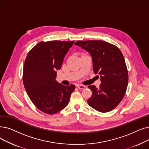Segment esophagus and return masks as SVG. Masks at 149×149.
I'll return each instance as SVG.
<instances>
[{"instance_id":"34e87169","label":"esophagus","mask_w":149,"mask_h":149,"mask_svg":"<svg viewBox=\"0 0 149 149\" xmlns=\"http://www.w3.org/2000/svg\"><path fill=\"white\" fill-rule=\"evenodd\" d=\"M77 87L80 89H85L86 88V86L82 85H77Z\"/></svg>"}]
</instances>
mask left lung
Segmentation results:
<instances>
[{"instance_id": "left-lung-1", "label": "left lung", "mask_w": 149, "mask_h": 149, "mask_svg": "<svg viewBox=\"0 0 149 149\" xmlns=\"http://www.w3.org/2000/svg\"><path fill=\"white\" fill-rule=\"evenodd\" d=\"M92 57L94 72L100 75L101 84L97 88L88 86L92 96L88 105L102 113L110 111L117 107L125 94L128 85L127 68L120 49L100 40L78 41L75 42Z\"/></svg>"}]
</instances>
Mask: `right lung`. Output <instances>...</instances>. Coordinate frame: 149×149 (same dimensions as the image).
I'll use <instances>...</instances> for the list:
<instances>
[{
    "mask_svg": "<svg viewBox=\"0 0 149 149\" xmlns=\"http://www.w3.org/2000/svg\"><path fill=\"white\" fill-rule=\"evenodd\" d=\"M74 41L40 42L32 49L24 64L23 83L31 101L41 111L53 114L69 103L75 86L55 80L56 70Z\"/></svg>",
    "mask_w": 149,
    "mask_h": 149,
    "instance_id": "add662e5",
    "label": "right lung"
}]
</instances>
